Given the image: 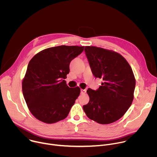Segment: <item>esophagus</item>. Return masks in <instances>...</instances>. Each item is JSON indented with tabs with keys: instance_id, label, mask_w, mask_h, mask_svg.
<instances>
[{
	"instance_id": "obj_1",
	"label": "esophagus",
	"mask_w": 157,
	"mask_h": 157,
	"mask_svg": "<svg viewBox=\"0 0 157 157\" xmlns=\"http://www.w3.org/2000/svg\"><path fill=\"white\" fill-rule=\"evenodd\" d=\"M86 93V89H81V94H85Z\"/></svg>"
}]
</instances>
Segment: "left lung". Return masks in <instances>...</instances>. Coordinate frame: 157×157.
<instances>
[{"label": "left lung", "instance_id": "1", "mask_svg": "<svg viewBox=\"0 0 157 157\" xmlns=\"http://www.w3.org/2000/svg\"><path fill=\"white\" fill-rule=\"evenodd\" d=\"M84 51L94 76L103 80L98 90L89 88V101L83 105L87 117L101 124L121 119L133 99L136 78L131 66L121 54L94 46Z\"/></svg>", "mask_w": 157, "mask_h": 157}]
</instances>
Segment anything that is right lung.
<instances>
[{
  "mask_svg": "<svg viewBox=\"0 0 157 157\" xmlns=\"http://www.w3.org/2000/svg\"><path fill=\"white\" fill-rule=\"evenodd\" d=\"M84 47L61 45L44 49L30 61L22 80L28 108L38 120L53 124L68 116L81 89L70 87L63 79L70 73L72 59Z\"/></svg>",
  "mask_w": 157,
  "mask_h": 157,
  "instance_id": "obj_1",
  "label": "right lung"
}]
</instances>
